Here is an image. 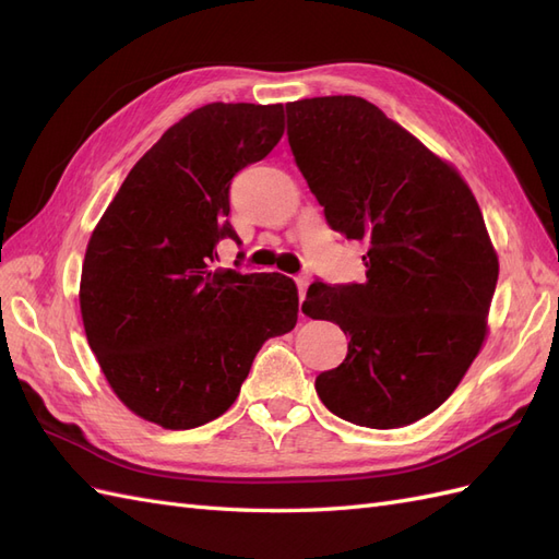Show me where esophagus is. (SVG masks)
<instances>
[{"label":"esophagus","instance_id":"obj_1","mask_svg":"<svg viewBox=\"0 0 559 559\" xmlns=\"http://www.w3.org/2000/svg\"><path fill=\"white\" fill-rule=\"evenodd\" d=\"M308 284H310V280H308V277H296V286H298V296H300V300L306 298V294H308Z\"/></svg>","mask_w":559,"mask_h":559}]
</instances>
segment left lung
Instances as JSON below:
<instances>
[{
	"mask_svg": "<svg viewBox=\"0 0 559 559\" xmlns=\"http://www.w3.org/2000/svg\"><path fill=\"white\" fill-rule=\"evenodd\" d=\"M286 116L329 226L368 247L364 284L312 282L302 300L349 337L314 389L352 425L408 427L454 392L487 337L499 257L483 212L452 163L364 97L298 99Z\"/></svg>",
	"mask_w": 559,
	"mask_h": 559,
	"instance_id": "obj_1",
	"label": "left lung"
}]
</instances>
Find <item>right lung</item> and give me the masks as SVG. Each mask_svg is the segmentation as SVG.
<instances>
[{"mask_svg": "<svg viewBox=\"0 0 559 559\" xmlns=\"http://www.w3.org/2000/svg\"><path fill=\"white\" fill-rule=\"evenodd\" d=\"M282 134V105L186 114L93 228L79 286L88 345L118 401L163 429L224 415L267 337L296 326L294 280L210 270L218 240H238L226 218L230 179Z\"/></svg>", "mask_w": 559, "mask_h": 559, "instance_id": "obj_1", "label": "right lung"}]
</instances>
